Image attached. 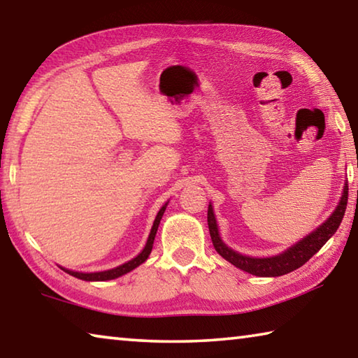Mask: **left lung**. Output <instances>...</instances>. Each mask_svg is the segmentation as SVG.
<instances>
[{
    "instance_id": "8db88e82",
    "label": "left lung",
    "mask_w": 358,
    "mask_h": 358,
    "mask_svg": "<svg viewBox=\"0 0 358 358\" xmlns=\"http://www.w3.org/2000/svg\"><path fill=\"white\" fill-rule=\"evenodd\" d=\"M348 192H349V187L346 185L344 186L341 201L338 203L336 210L321 227H317L313 233H310L307 238H303L302 241H299L296 245H292L287 252L271 258H252L229 249V247L222 243V239L219 238L216 217H214L213 208L210 205L208 206V227H210V235H211L214 249H216L219 255L225 258L227 262H230L233 266L249 272L252 275L278 277V275L288 274V272L296 271L297 268H301V266L307 263L308 259L313 257L330 238H332V235H335V231L338 230V227H340L341 220L344 217V211H346Z\"/></svg>"
}]
</instances>
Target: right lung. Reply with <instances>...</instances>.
<instances>
[{
  "mask_svg": "<svg viewBox=\"0 0 358 358\" xmlns=\"http://www.w3.org/2000/svg\"><path fill=\"white\" fill-rule=\"evenodd\" d=\"M166 206H167V203L161 208L157 219H155L153 227H152V231H150V235H148V239H147V244L144 247V250H142L138 257L133 258L131 262L122 264V266H119V268H114V269H109V271H103V272H90V274H83V272H75V271H69V269H64V271H66L67 274L76 277V278H81V280L105 282V280H113V278L120 277L123 274H127V272L133 271L134 268H138V266L144 263L145 259L148 258V255H150L152 247H153V241H155V236H157V231H158V225L161 222L162 214H164V211H166Z\"/></svg>",
  "mask_w": 358,
  "mask_h": 358,
  "instance_id": "1",
  "label": "right lung"
}]
</instances>
